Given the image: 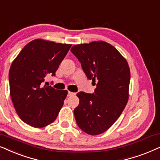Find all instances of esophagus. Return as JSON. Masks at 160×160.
Instances as JSON below:
<instances>
[{
    "mask_svg": "<svg viewBox=\"0 0 160 160\" xmlns=\"http://www.w3.org/2000/svg\"><path fill=\"white\" fill-rule=\"evenodd\" d=\"M74 94H75V93L71 92V91H68V97H71V96L74 95Z\"/></svg>",
    "mask_w": 160,
    "mask_h": 160,
    "instance_id": "34e87169",
    "label": "esophagus"
}]
</instances>
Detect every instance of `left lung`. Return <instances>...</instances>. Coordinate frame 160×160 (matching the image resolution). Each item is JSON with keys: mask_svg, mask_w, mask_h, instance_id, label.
<instances>
[{"mask_svg": "<svg viewBox=\"0 0 160 160\" xmlns=\"http://www.w3.org/2000/svg\"><path fill=\"white\" fill-rule=\"evenodd\" d=\"M71 52L81 63L87 78L97 86L93 93H77L80 99L74 110L77 124L88 135H99L116 122L127 105L129 65L113 46L103 41L74 45Z\"/></svg>", "mask_w": 160, "mask_h": 160, "instance_id": "1", "label": "left lung"}]
</instances>
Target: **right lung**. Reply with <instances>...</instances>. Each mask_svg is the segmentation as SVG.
<instances>
[{
	"mask_svg": "<svg viewBox=\"0 0 160 160\" xmlns=\"http://www.w3.org/2000/svg\"><path fill=\"white\" fill-rule=\"evenodd\" d=\"M71 44L35 39L27 44L12 62L8 73L10 95L21 120L41 128L52 123L63 105L67 90L43 86L55 76Z\"/></svg>",
	"mask_w": 160,
	"mask_h": 160,
	"instance_id": "add662e5",
	"label": "right lung"
}]
</instances>
